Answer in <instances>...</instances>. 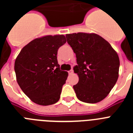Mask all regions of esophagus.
<instances>
[{
    "label": "esophagus",
    "instance_id": "esophagus-1",
    "mask_svg": "<svg viewBox=\"0 0 133 133\" xmlns=\"http://www.w3.org/2000/svg\"><path fill=\"white\" fill-rule=\"evenodd\" d=\"M72 73H73V70H69V75H72Z\"/></svg>",
    "mask_w": 133,
    "mask_h": 133
}]
</instances>
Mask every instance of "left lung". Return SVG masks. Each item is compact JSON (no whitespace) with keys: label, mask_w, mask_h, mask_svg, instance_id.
Masks as SVG:
<instances>
[{"label":"left lung","mask_w":133,"mask_h":133,"mask_svg":"<svg viewBox=\"0 0 133 133\" xmlns=\"http://www.w3.org/2000/svg\"><path fill=\"white\" fill-rule=\"evenodd\" d=\"M67 43L76 54L74 72L78 82L73 86L81 101L97 103L112 90L118 78V54L109 42L95 33L67 34Z\"/></svg>","instance_id":"1"}]
</instances>
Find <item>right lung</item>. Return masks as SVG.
Wrapping results in <instances>:
<instances>
[{"label": "right lung", "instance_id": "add662e5", "mask_svg": "<svg viewBox=\"0 0 133 133\" xmlns=\"http://www.w3.org/2000/svg\"><path fill=\"white\" fill-rule=\"evenodd\" d=\"M66 42L63 35L35 38L24 46L15 60L17 83L36 104L47 106L59 100L69 74L60 69L56 55Z\"/></svg>", "mask_w": 133, "mask_h": 133}]
</instances>
